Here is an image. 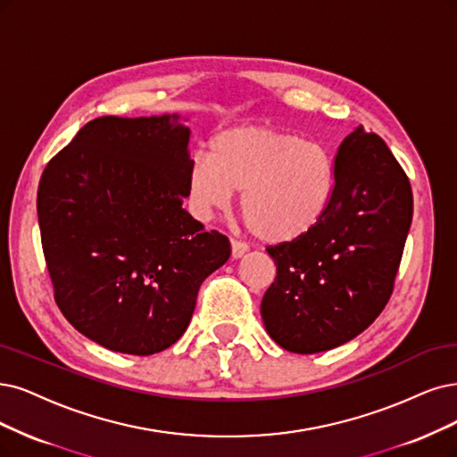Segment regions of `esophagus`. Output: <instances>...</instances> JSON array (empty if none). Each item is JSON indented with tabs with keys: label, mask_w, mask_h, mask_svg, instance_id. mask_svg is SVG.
Instances as JSON below:
<instances>
[{
	"label": "esophagus",
	"mask_w": 457,
	"mask_h": 457,
	"mask_svg": "<svg viewBox=\"0 0 457 457\" xmlns=\"http://www.w3.org/2000/svg\"><path fill=\"white\" fill-rule=\"evenodd\" d=\"M246 250H248V246L245 243H241L237 239H231V258L233 260L243 258L246 254Z\"/></svg>",
	"instance_id": "esophagus-1"
}]
</instances>
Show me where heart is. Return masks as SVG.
<instances>
[{"label": "heart", "mask_w": 457, "mask_h": 457, "mask_svg": "<svg viewBox=\"0 0 457 457\" xmlns=\"http://www.w3.org/2000/svg\"><path fill=\"white\" fill-rule=\"evenodd\" d=\"M335 186V163L322 145L254 122L216 133L209 156L197 154L188 169V199L199 218L226 211L241 190L246 224L273 245L316 229L331 207Z\"/></svg>", "instance_id": "b5f03b06"}]
</instances>
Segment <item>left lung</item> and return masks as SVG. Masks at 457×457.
Segmentation results:
<instances>
[{"label": "left lung", "mask_w": 457, "mask_h": 457, "mask_svg": "<svg viewBox=\"0 0 457 457\" xmlns=\"http://www.w3.org/2000/svg\"><path fill=\"white\" fill-rule=\"evenodd\" d=\"M328 214L305 237L269 246L275 282L262 299L263 326L294 353L358 337L386 307L412 222L411 182L392 150L358 126L335 156Z\"/></svg>", "instance_id": "left-lung-1"}]
</instances>
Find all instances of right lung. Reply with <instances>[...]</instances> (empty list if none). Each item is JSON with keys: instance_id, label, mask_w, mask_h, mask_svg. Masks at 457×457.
Here are the masks:
<instances>
[{"instance_id": "add662e5", "label": "right lung", "mask_w": 457, "mask_h": 457, "mask_svg": "<svg viewBox=\"0 0 457 457\" xmlns=\"http://www.w3.org/2000/svg\"><path fill=\"white\" fill-rule=\"evenodd\" d=\"M180 114L101 116L45 167L41 243L54 299L79 333L150 356L188 328L201 282L231 254L228 237L182 209L190 128Z\"/></svg>"}]
</instances>
